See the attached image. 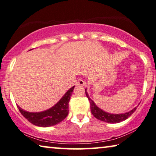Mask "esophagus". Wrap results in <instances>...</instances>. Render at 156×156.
Segmentation results:
<instances>
[{"instance_id":"1","label":"esophagus","mask_w":156,"mask_h":156,"mask_svg":"<svg viewBox=\"0 0 156 156\" xmlns=\"http://www.w3.org/2000/svg\"><path fill=\"white\" fill-rule=\"evenodd\" d=\"M76 85H77L78 86H85L86 85V83L83 80V79L80 78V79H78Z\"/></svg>"}]
</instances>
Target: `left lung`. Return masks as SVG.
I'll use <instances>...</instances> for the list:
<instances>
[{
    "mask_svg": "<svg viewBox=\"0 0 156 156\" xmlns=\"http://www.w3.org/2000/svg\"><path fill=\"white\" fill-rule=\"evenodd\" d=\"M85 91L86 96H87L88 100L90 101V109H91L92 114L95 118H97L98 120H101V121L110 123H117L122 122L123 120H126L127 118H128L136 109V107H135L132 109V110L129 111V112L122 113V114H112V113L105 112V111L101 110V108H99L98 106H97L96 104H94V102L90 98L89 95H88L87 92V89H85Z\"/></svg>",
    "mask_w": 156,
    "mask_h": 156,
    "instance_id": "left-lung-1",
    "label": "left lung"
}]
</instances>
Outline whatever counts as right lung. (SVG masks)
<instances>
[{"label": "right lung", "mask_w": 156, "mask_h": 156, "mask_svg": "<svg viewBox=\"0 0 156 156\" xmlns=\"http://www.w3.org/2000/svg\"><path fill=\"white\" fill-rule=\"evenodd\" d=\"M32 50V49H31ZM74 87L70 88L62 98L52 108L45 111L38 113L28 112L17 106L22 115L34 125L38 127L53 126L64 120L69 113V102L73 92Z\"/></svg>", "instance_id": "add662e5"}]
</instances>
